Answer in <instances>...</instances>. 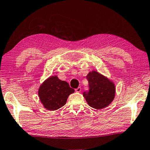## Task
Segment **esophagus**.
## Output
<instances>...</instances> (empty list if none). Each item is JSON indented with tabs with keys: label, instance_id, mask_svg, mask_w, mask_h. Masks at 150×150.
Listing matches in <instances>:
<instances>
[{
	"label": "esophagus",
	"instance_id": "34e87169",
	"mask_svg": "<svg viewBox=\"0 0 150 150\" xmlns=\"http://www.w3.org/2000/svg\"><path fill=\"white\" fill-rule=\"evenodd\" d=\"M75 91L77 92V93H80L81 91V87H78L77 88L75 89Z\"/></svg>",
	"mask_w": 150,
	"mask_h": 150
}]
</instances>
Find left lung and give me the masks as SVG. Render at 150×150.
<instances>
[{
	"mask_svg": "<svg viewBox=\"0 0 150 150\" xmlns=\"http://www.w3.org/2000/svg\"><path fill=\"white\" fill-rule=\"evenodd\" d=\"M88 81V91L83 96L91 107L101 109L107 107L114 99L115 87L112 82L96 71L86 76Z\"/></svg>",
	"mask_w": 150,
	"mask_h": 150,
	"instance_id": "obj_1",
	"label": "left lung"
}]
</instances>
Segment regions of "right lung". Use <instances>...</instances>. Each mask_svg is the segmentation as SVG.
Instances as JSON below:
<instances>
[{
    "label": "right lung",
    "instance_id": "1",
    "mask_svg": "<svg viewBox=\"0 0 150 150\" xmlns=\"http://www.w3.org/2000/svg\"><path fill=\"white\" fill-rule=\"evenodd\" d=\"M74 92V90L70 88L68 82L54 76L50 77L41 85L38 94L45 109L55 110L63 107L68 96Z\"/></svg>",
    "mask_w": 150,
    "mask_h": 150
}]
</instances>
